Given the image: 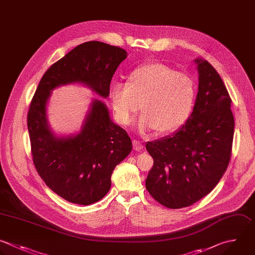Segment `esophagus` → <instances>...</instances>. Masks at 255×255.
I'll use <instances>...</instances> for the list:
<instances>
[{
  "label": "esophagus",
  "mask_w": 255,
  "mask_h": 255,
  "mask_svg": "<svg viewBox=\"0 0 255 255\" xmlns=\"http://www.w3.org/2000/svg\"><path fill=\"white\" fill-rule=\"evenodd\" d=\"M132 146L135 150H141L143 148V144L141 141L137 140V139H133L132 140Z\"/></svg>",
  "instance_id": "34e87169"
}]
</instances>
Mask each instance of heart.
I'll list each match as a JSON object with an SVG mask.
<instances>
[{"label":"heart","instance_id":"1","mask_svg":"<svg viewBox=\"0 0 255 255\" xmlns=\"http://www.w3.org/2000/svg\"><path fill=\"white\" fill-rule=\"evenodd\" d=\"M197 97V86L188 74L176 72L161 63H148L134 69L127 86L112 87L110 101L116 118L123 126L130 125L141 110V131L156 129L174 132L189 120Z\"/></svg>","mask_w":255,"mask_h":255}]
</instances>
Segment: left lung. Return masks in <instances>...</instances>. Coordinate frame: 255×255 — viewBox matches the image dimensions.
I'll list each match as a JSON object with an SVG mask.
<instances>
[{
  "mask_svg": "<svg viewBox=\"0 0 255 255\" xmlns=\"http://www.w3.org/2000/svg\"><path fill=\"white\" fill-rule=\"evenodd\" d=\"M199 74L193 112L175 133L148 141L153 165L145 179L161 205L189 206L208 194L225 172L232 150L231 99L220 76L205 60H195Z\"/></svg>",
  "mask_w": 255,
  "mask_h": 255,
  "instance_id": "8db88e82",
  "label": "left lung"
}]
</instances>
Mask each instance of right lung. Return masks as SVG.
I'll use <instances>...</instances> for the list:
<instances>
[{
  "label": "right lung",
  "mask_w": 255,
  "mask_h": 255,
  "mask_svg": "<svg viewBox=\"0 0 255 255\" xmlns=\"http://www.w3.org/2000/svg\"><path fill=\"white\" fill-rule=\"evenodd\" d=\"M127 56L124 49L102 42L79 45L47 70L31 101L27 122L34 165L45 183L70 202L89 205L102 199L111 188L115 167L132 145L101 101L93 103L81 133L54 136L46 116L50 92L80 82L107 98L112 78Z\"/></svg>",
  "instance_id": "1"
}]
</instances>
